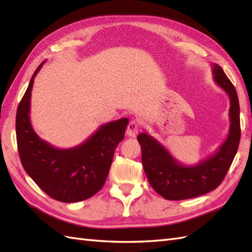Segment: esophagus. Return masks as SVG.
I'll return each instance as SVG.
<instances>
[{
	"instance_id": "esophagus-1",
	"label": "esophagus",
	"mask_w": 252,
	"mask_h": 252,
	"mask_svg": "<svg viewBox=\"0 0 252 252\" xmlns=\"http://www.w3.org/2000/svg\"><path fill=\"white\" fill-rule=\"evenodd\" d=\"M138 131H140V126H138L137 121L131 120L126 127V135L130 137H135L138 134Z\"/></svg>"
}]
</instances>
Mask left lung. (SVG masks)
I'll list each match as a JSON object with an SVG mask.
<instances>
[{"instance_id":"8db88e82","label":"left lung","mask_w":252,"mask_h":252,"mask_svg":"<svg viewBox=\"0 0 252 252\" xmlns=\"http://www.w3.org/2000/svg\"><path fill=\"white\" fill-rule=\"evenodd\" d=\"M215 82L229 97V131L218 151L195 165L180 163L162 144L147 133L138 134L142 163L149 184L168 200H183L216 189L225 178L237 153L240 141L239 101L233 83L223 69L213 63Z\"/></svg>"}]
</instances>
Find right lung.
Instances as JSON below:
<instances>
[{
    "instance_id": "right-lung-1",
    "label": "right lung",
    "mask_w": 252,
    "mask_h": 252,
    "mask_svg": "<svg viewBox=\"0 0 252 252\" xmlns=\"http://www.w3.org/2000/svg\"><path fill=\"white\" fill-rule=\"evenodd\" d=\"M45 63V62H43ZM36 68L16 114V136L25 171L47 195L62 202H78L104 186L116 147L125 138L127 118L101 125L87 141L62 149L41 140L30 122V99Z\"/></svg>"
}]
</instances>
